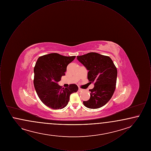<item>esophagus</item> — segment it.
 <instances>
[{"mask_svg":"<svg viewBox=\"0 0 151 151\" xmlns=\"http://www.w3.org/2000/svg\"><path fill=\"white\" fill-rule=\"evenodd\" d=\"M78 91H79V92H81V91H83V89H81V88H79Z\"/></svg>","mask_w":151,"mask_h":151,"instance_id":"1","label":"esophagus"}]
</instances>
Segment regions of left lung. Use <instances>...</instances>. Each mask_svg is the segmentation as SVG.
Returning a JSON list of instances; mask_svg holds the SVG:
<instances>
[{"label":"left lung","instance_id":"left-lung-1","mask_svg":"<svg viewBox=\"0 0 151 151\" xmlns=\"http://www.w3.org/2000/svg\"><path fill=\"white\" fill-rule=\"evenodd\" d=\"M77 59L88 71V79L94 83L90 89V99L83 101V104L89 109H98L107 104L115 91L117 70L109 57L96 52H89L77 56Z\"/></svg>","mask_w":151,"mask_h":151}]
</instances>
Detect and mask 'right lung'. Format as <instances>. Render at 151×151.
I'll list each match as a JSON object with an SVG mask.
<instances>
[{
    "mask_svg": "<svg viewBox=\"0 0 151 151\" xmlns=\"http://www.w3.org/2000/svg\"><path fill=\"white\" fill-rule=\"evenodd\" d=\"M75 57L51 53L37 59L34 68V86L38 97L47 107L56 110L65 108L71 94L78 91L76 84L62 88L58 83Z\"/></svg>",
    "mask_w": 151,
    "mask_h": 151,
    "instance_id": "right-lung-1",
    "label": "right lung"
}]
</instances>
